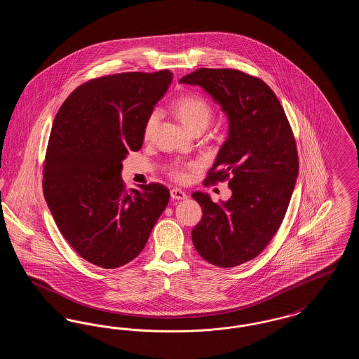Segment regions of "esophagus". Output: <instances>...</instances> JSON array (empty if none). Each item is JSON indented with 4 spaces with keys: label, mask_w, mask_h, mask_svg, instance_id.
<instances>
[{
    "label": "esophagus",
    "mask_w": 359,
    "mask_h": 359,
    "mask_svg": "<svg viewBox=\"0 0 359 359\" xmlns=\"http://www.w3.org/2000/svg\"><path fill=\"white\" fill-rule=\"evenodd\" d=\"M171 198L175 201H183V199H187V194L180 188H172Z\"/></svg>",
    "instance_id": "1"
}]
</instances>
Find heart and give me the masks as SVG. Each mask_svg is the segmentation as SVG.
I'll list each match as a JSON object with an SVG mask.
<instances>
[{"mask_svg":"<svg viewBox=\"0 0 359 359\" xmlns=\"http://www.w3.org/2000/svg\"><path fill=\"white\" fill-rule=\"evenodd\" d=\"M173 109L177 117L183 121L188 129L195 130L196 128H205L212 118V106L205 100V97L198 94H186L179 97L175 103ZM161 111L158 109H152L142 125V136L149 138L154 135V129L160 121ZM168 173L175 180H184L186 171L180 164H172L168 167Z\"/></svg>","mask_w":359,"mask_h":359,"instance_id":"obj_1","label":"heart"}]
</instances>
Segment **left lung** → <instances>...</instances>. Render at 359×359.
<instances>
[{"label": "left lung", "mask_w": 359, "mask_h": 359, "mask_svg": "<svg viewBox=\"0 0 359 359\" xmlns=\"http://www.w3.org/2000/svg\"><path fill=\"white\" fill-rule=\"evenodd\" d=\"M180 83L203 87L229 117V137L203 184L227 180L233 195L218 205L194 192L203 217L191 236L207 262L234 268L256 258L285 217L299 173L294 136L273 90L257 76L198 69Z\"/></svg>", "instance_id": "1"}]
</instances>
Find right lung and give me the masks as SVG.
Returning a JSON list of instances; mask_svg holds the SVG:
<instances>
[{
  "label": "right lung",
  "instance_id": "obj_1",
  "mask_svg": "<svg viewBox=\"0 0 359 359\" xmlns=\"http://www.w3.org/2000/svg\"><path fill=\"white\" fill-rule=\"evenodd\" d=\"M168 69L122 72L76 87L60 106L43 164V192L62 236L86 261L114 269L144 249L170 201L160 183L126 189L122 160L171 83Z\"/></svg>",
  "mask_w": 359,
  "mask_h": 359
}]
</instances>
